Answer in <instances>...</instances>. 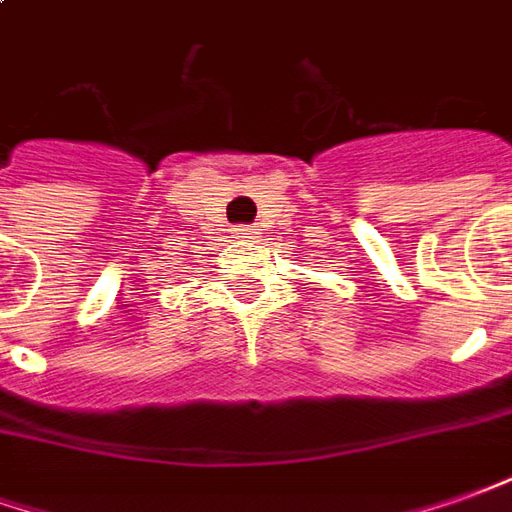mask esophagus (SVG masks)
Listing matches in <instances>:
<instances>
[{
	"label": "esophagus",
	"mask_w": 512,
	"mask_h": 512,
	"mask_svg": "<svg viewBox=\"0 0 512 512\" xmlns=\"http://www.w3.org/2000/svg\"><path fill=\"white\" fill-rule=\"evenodd\" d=\"M239 234H245V236H256L259 234V228H236Z\"/></svg>",
	"instance_id": "34e87169"
}]
</instances>
